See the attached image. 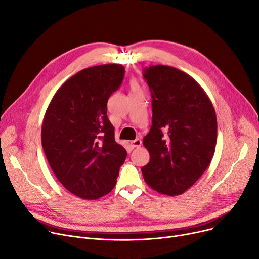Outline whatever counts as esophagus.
<instances>
[{
	"mask_svg": "<svg viewBox=\"0 0 259 259\" xmlns=\"http://www.w3.org/2000/svg\"><path fill=\"white\" fill-rule=\"evenodd\" d=\"M131 146L132 148H140L142 146V141L140 139H137L131 142Z\"/></svg>",
	"mask_w": 259,
	"mask_h": 259,
	"instance_id": "1",
	"label": "esophagus"
}]
</instances>
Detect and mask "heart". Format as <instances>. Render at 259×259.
Instances as JSON below:
<instances>
[{"mask_svg": "<svg viewBox=\"0 0 259 259\" xmlns=\"http://www.w3.org/2000/svg\"><path fill=\"white\" fill-rule=\"evenodd\" d=\"M131 86H132V88H133L134 90H138V84H137V83H134V81H133V83L131 84Z\"/></svg>", "mask_w": 259, "mask_h": 259, "instance_id": "heart-1", "label": "heart"}]
</instances>
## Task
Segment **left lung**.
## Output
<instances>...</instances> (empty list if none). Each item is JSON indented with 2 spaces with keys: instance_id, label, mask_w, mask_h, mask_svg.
I'll return each instance as SVG.
<instances>
[{
  "instance_id": "8db88e82",
  "label": "left lung",
  "mask_w": 259,
  "mask_h": 259,
  "mask_svg": "<svg viewBox=\"0 0 259 259\" xmlns=\"http://www.w3.org/2000/svg\"><path fill=\"white\" fill-rule=\"evenodd\" d=\"M152 97V126L143 140L150 161L144 180L158 193L180 195L194 185L213 158L217 139L214 107L197 81L178 68L144 69Z\"/></svg>"
}]
</instances>
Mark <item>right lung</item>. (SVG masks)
Listing matches in <instances>:
<instances>
[{
    "label": "right lung",
    "instance_id": "right-lung-1",
    "mask_svg": "<svg viewBox=\"0 0 259 259\" xmlns=\"http://www.w3.org/2000/svg\"><path fill=\"white\" fill-rule=\"evenodd\" d=\"M125 68L106 64L80 70L59 88L42 124L49 166L72 194L98 199L114 188L127 151L114 140L107 103L124 79Z\"/></svg>",
    "mask_w": 259,
    "mask_h": 259
}]
</instances>
